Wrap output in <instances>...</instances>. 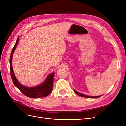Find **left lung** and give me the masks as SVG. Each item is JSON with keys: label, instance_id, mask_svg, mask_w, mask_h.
Returning a JSON list of instances; mask_svg holds the SVG:
<instances>
[{"label": "left lung", "instance_id": "8db88e82", "mask_svg": "<svg viewBox=\"0 0 126 126\" xmlns=\"http://www.w3.org/2000/svg\"><path fill=\"white\" fill-rule=\"evenodd\" d=\"M74 91L75 92V93H76V94H78V95H79V96H82V97H86V98H98V97H100V96H101L102 95H100V96H87V95H84V94H80V93L76 92L75 90H74Z\"/></svg>", "mask_w": 126, "mask_h": 126}]
</instances>
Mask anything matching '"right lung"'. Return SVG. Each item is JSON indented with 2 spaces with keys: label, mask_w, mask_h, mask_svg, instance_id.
I'll list each match as a JSON object with an SVG mask.
<instances>
[{
  "label": "right lung",
  "mask_w": 126,
  "mask_h": 126,
  "mask_svg": "<svg viewBox=\"0 0 126 126\" xmlns=\"http://www.w3.org/2000/svg\"><path fill=\"white\" fill-rule=\"evenodd\" d=\"M19 39V38L18 37L13 50H12L9 60L10 74L12 80H13L15 86L18 88L23 94L28 97L32 98H38L46 97L48 96V95H49L52 91L54 73H52L48 75L42 84L34 87H27L25 85L21 84L19 82L17 78H16L13 66H12V60H13L14 53L16 50V47H17V44H18Z\"/></svg>",
  "instance_id": "1"
}]
</instances>
